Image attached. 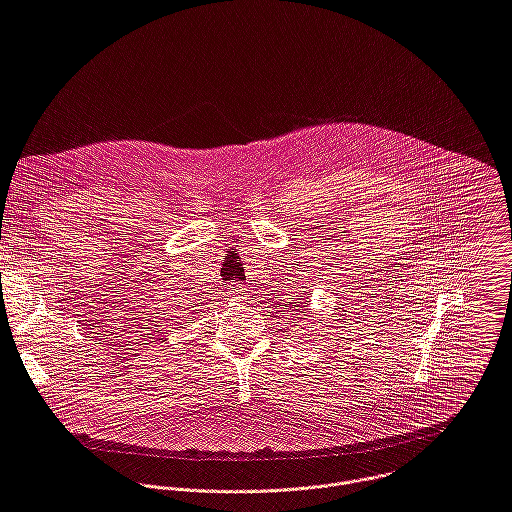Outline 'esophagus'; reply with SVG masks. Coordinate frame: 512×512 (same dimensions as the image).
<instances>
[{
	"mask_svg": "<svg viewBox=\"0 0 512 512\" xmlns=\"http://www.w3.org/2000/svg\"><path fill=\"white\" fill-rule=\"evenodd\" d=\"M248 296V290L242 284H232L228 290V298L234 302H244Z\"/></svg>",
	"mask_w": 512,
	"mask_h": 512,
	"instance_id": "1",
	"label": "esophagus"
}]
</instances>
